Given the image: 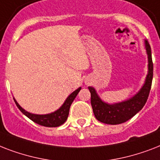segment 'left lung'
<instances>
[{
	"label": "left lung",
	"mask_w": 160,
	"mask_h": 160,
	"mask_svg": "<svg viewBox=\"0 0 160 160\" xmlns=\"http://www.w3.org/2000/svg\"><path fill=\"white\" fill-rule=\"evenodd\" d=\"M144 46L148 55V74L144 84L134 96L121 102L108 104L100 99L95 88L92 86L88 87L91 95L90 101L93 112L99 121L108 124H122L131 119L144 106L149 97L153 80L151 48L147 40H144Z\"/></svg>",
	"instance_id": "left-lung-1"
}]
</instances>
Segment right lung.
<instances>
[{
    "instance_id": "1",
    "label": "right lung",
    "mask_w": 160,
    "mask_h": 160,
    "mask_svg": "<svg viewBox=\"0 0 160 160\" xmlns=\"http://www.w3.org/2000/svg\"><path fill=\"white\" fill-rule=\"evenodd\" d=\"M81 90V87L78 88L77 90H75L74 92L70 94L66 100H65V102L61 106L55 111L50 113V114H32L30 112L26 111L25 109L19 105L17 101L16 100L15 98H13L16 103V106L18 107V109L23 113L26 116H27L30 119H31L32 121H34L36 124L42 125V126L46 127H58L63 124L66 121V119L69 115V111H70V105L72 104V102L75 100V98L76 97V95H78V93L80 92V90Z\"/></svg>"
}]
</instances>
